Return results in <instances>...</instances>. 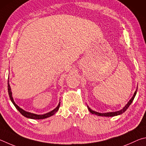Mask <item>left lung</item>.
Here are the masks:
<instances>
[{"label": "left lung", "instance_id": "obj_1", "mask_svg": "<svg viewBox=\"0 0 146 146\" xmlns=\"http://www.w3.org/2000/svg\"><path fill=\"white\" fill-rule=\"evenodd\" d=\"M137 88L136 91H135V92L134 93V95L132 97V98L130 99V101L127 103V104H126L125 107H124L123 109H122L121 110L118 111H115V112H110V113H98V112H96V111H94L93 110H92L88 108V110L90 111V113H92V114L94 115H97L98 116H103V117H113V116H115V115H121L122 113H124V112L128 108V107L130 106V104H131V103L133 101V99L135 98V96H136V94H137Z\"/></svg>", "mask_w": 146, "mask_h": 146}]
</instances>
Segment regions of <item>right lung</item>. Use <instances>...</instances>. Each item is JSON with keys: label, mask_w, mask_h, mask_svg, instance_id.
Here are the masks:
<instances>
[{"label": "right lung", "mask_w": 146, "mask_h": 146, "mask_svg": "<svg viewBox=\"0 0 146 146\" xmlns=\"http://www.w3.org/2000/svg\"><path fill=\"white\" fill-rule=\"evenodd\" d=\"M7 90H8V94H9V98H10V99H11V101L13 103V104H14L15 108H16L18 110H19V111L22 115H24V117H27V118H29V119H43L47 118V117H49L50 116L53 115L58 110V109L60 106V103L58 104V106L56 107V108L54 110H53L52 111L48 112V113H45V114H43V115H36V114L29 113V112H27V111H25L24 110H23L22 109L20 108L19 106H18L17 104L15 103V102L13 101V98H12V93L11 92V88H10L9 81H8V83H7Z\"/></svg>", "instance_id": "obj_1"}]
</instances>
